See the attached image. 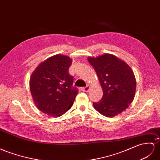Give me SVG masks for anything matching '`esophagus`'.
Wrapping results in <instances>:
<instances>
[{
    "instance_id": "esophagus-1",
    "label": "esophagus",
    "mask_w": 160,
    "mask_h": 160,
    "mask_svg": "<svg viewBox=\"0 0 160 160\" xmlns=\"http://www.w3.org/2000/svg\"><path fill=\"white\" fill-rule=\"evenodd\" d=\"M81 90H82V91L83 92H88V91H89V90H90V87H89V86H87V87L82 88Z\"/></svg>"
}]
</instances>
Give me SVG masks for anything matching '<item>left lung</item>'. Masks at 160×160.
I'll use <instances>...</instances> for the list:
<instances>
[{
    "mask_svg": "<svg viewBox=\"0 0 160 160\" xmlns=\"http://www.w3.org/2000/svg\"><path fill=\"white\" fill-rule=\"evenodd\" d=\"M88 62L99 78L103 95L94 108L104 116L111 118L129 107L136 91V79L129 65L111 54L88 57Z\"/></svg>",
    "mask_w": 160,
    "mask_h": 160,
    "instance_id": "8db88e82",
    "label": "left lung"
}]
</instances>
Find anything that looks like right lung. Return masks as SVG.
<instances>
[{
  "label": "right lung",
  "instance_id": "obj_1",
  "mask_svg": "<svg viewBox=\"0 0 160 160\" xmlns=\"http://www.w3.org/2000/svg\"><path fill=\"white\" fill-rule=\"evenodd\" d=\"M72 59L57 55L39 65L31 76L30 88L36 107L47 115L59 117L71 108L78 90L69 75Z\"/></svg>",
  "mask_w": 160,
  "mask_h": 160
}]
</instances>
